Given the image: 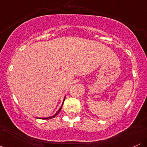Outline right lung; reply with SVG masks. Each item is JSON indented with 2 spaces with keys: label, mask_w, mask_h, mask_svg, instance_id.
<instances>
[{
  "label": "right lung",
  "mask_w": 147,
  "mask_h": 147,
  "mask_svg": "<svg viewBox=\"0 0 147 147\" xmlns=\"http://www.w3.org/2000/svg\"><path fill=\"white\" fill-rule=\"evenodd\" d=\"M64 100H65V99H63V102H64ZM63 104H62V106H63ZM62 106H61V108L59 109V110L58 111H57V112L56 113V114L55 115H54L53 116H51V117H44V118H40V119H52V118H54L55 117V116H57V114L59 113L60 112V111H61V107H62Z\"/></svg>",
  "instance_id": "add662e5"
}]
</instances>
